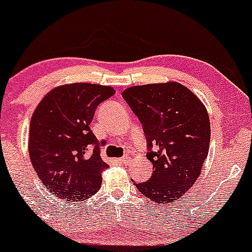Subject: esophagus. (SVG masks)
I'll return each mask as SVG.
<instances>
[{
	"mask_svg": "<svg viewBox=\"0 0 252 252\" xmlns=\"http://www.w3.org/2000/svg\"><path fill=\"white\" fill-rule=\"evenodd\" d=\"M120 160L122 163H128V160H129V156L128 155H126V156H123L122 158H120Z\"/></svg>",
	"mask_w": 252,
	"mask_h": 252,
	"instance_id": "1",
	"label": "esophagus"
}]
</instances>
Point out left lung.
Returning a JSON list of instances; mask_svg holds the SVG:
<instances>
[{
    "label": "left lung",
    "instance_id": "1",
    "mask_svg": "<svg viewBox=\"0 0 252 252\" xmlns=\"http://www.w3.org/2000/svg\"><path fill=\"white\" fill-rule=\"evenodd\" d=\"M147 138L153 176L135 183L155 203L175 202L202 171L210 144V121L203 103L176 82L135 86L122 93Z\"/></svg>",
    "mask_w": 252,
    "mask_h": 252
}]
</instances>
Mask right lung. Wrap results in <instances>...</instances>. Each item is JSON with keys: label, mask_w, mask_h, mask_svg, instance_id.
<instances>
[{"label": "right lung", "mask_w": 252, "mask_h": 252, "mask_svg": "<svg viewBox=\"0 0 252 252\" xmlns=\"http://www.w3.org/2000/svg\"><path fill=\"white\" fill-rule=\"evenodd\" d=\"M115 90L72 83L51 90L30 121L29 156L36 175L49 191L66 202L86 201L98 191L108 168L90 130L96 108Z\"/></svg>", "instance_id": "right-lung-1"}]
</instances>
